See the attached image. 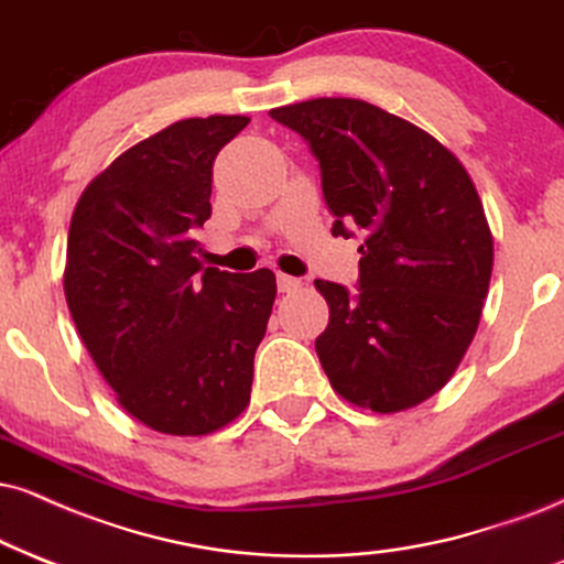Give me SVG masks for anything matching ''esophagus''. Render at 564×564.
Instances as JSON below:
<instances>
[{
  "label": "esophagus",
  "instance_id": "34e87169",
  "mask_svg": "<svg viewBox=\"0 0 564 564\" xmlns=\"http://www.w3.org/2000/svg\"><path fill=\"white\" fill-rule=\"evenodd\" d=\"M301 280L297 276H290V274H276V288H280V293H295V290H301Z\"/></svg>",
  "mask_w": 564,
  "mask_h": 564
}]
</instances>
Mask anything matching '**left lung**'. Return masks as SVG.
Listing matches in <instances>:
<instances>
[{
    "label": "left lung",
    "instance_id": "1",
    "mask_svg": "<svg viewBox=\"0 0 564 564\" xmlns=\"http://www.w3.org/2000/svg\"><path fill=\"white\" fill-rule=\"evenodd\" d=\"M322 166L335 238L360 232L358 293L316 280L329 324L316 337L339 398L400 413L447 384L474 343L495 240L474 180L419 124L360 99L271 109Z\"/></svg>",
    "mask_w": 564,
    "mask_h": 564
}]
</instances>
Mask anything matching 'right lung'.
<instances>
[{"instance_id": "right-lung-1", "label": "right lung", "mask_w": 564, "mask_h": 564, "mask_svg": "<svg viewBox=\"0 0 564 564\" xmlns=\"http://www.w3.org/2000/svg\"><path fill=\"white\" fill-rule=\"evenodd\" d=\"M248 122L212 115L159 130L90 180L69 221L75 329L117 402L162 434H212L250 402L276 280L204 269L196 256L214 159Z\"/></svg>"}]
</instances>
